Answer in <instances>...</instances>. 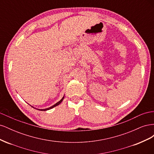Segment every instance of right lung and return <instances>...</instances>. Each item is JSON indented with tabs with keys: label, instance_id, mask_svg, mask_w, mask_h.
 I'll use <instances>...</instances> for the list:
<instances>
[{
	"label": "right lung",
	"instance_id": "1",
	"mask_svg": "<svg viewBox=\"0 0 154 154\" xmlns=\"http://www.w3.org/2000/svg\"><path fill=\"white\" fill-rule=\"evenodd\" d=\"M63 98H64V96L62 97V98L58 102H57V103L56 104H54V105H53L52 106H50V107H49V108H48V109H38V110H41V111H45V110H50V109H53V108H54V107H55V106H57V105H58L59 104H60L62 103V101H63ZM32 107H33V106H32ZM34 108V107H33ZM36 109V108H35Z\"/></svg>",
	"mask_w": 154,
	"mask_h": 154
}]
</instances>
